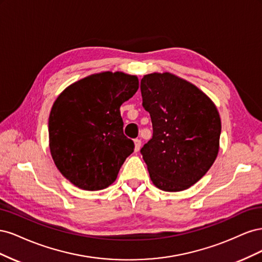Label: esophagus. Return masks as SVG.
<instances>
[{"label": "esophagus", "instance_id": "1", "mask_svg": "<svg viewBox=\"0 0 262 262\" xmlns=\"http://www.w3.org/2000/svg\"><path fill=\"white\" fill-rule=\"evenodd\" d=\"M141 144H142L141 139H136V140H134V150H136V152H139V149L141 147Z\"/></svg>", "mask_w": 262, "mask_h": 262}]
</instances>
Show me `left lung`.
Masks as SVG:
<instances>
[{"label": "left lung", "instance_id": "1", "mask_svg": "<svg viewBox=\"0 0 262 262\" xmlns=\"http://www.w3.org/2000/svg\"><path fill=\"white\" fill-rule=\"evenodd\" d=\"M140 87L153 126L152 139L140 150L149 177L164 191L188 189L217 156V109L198 87L170 73L144 75Z\"/></svg>", "mask_w": 262, "mask_h": 262}]
</instances>
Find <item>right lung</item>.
<instances>
[{"instance_id":"obj_1","label":"right lung","mask_w":262,"mask_h":262,"mask_svg":"<svg viewBox=\"0 0 262 262\" xmlns=\"http://www.w3.org/2000/svg\"><path fill=\"white\" fill-rule=\"evenodd\" d=\"M139 89L137 76L104 72L70 85L49 116L53 161L68 180L83 190L112 185L134 150L123 133L120 106Z\"/></svg>"}]
</instances>
